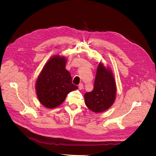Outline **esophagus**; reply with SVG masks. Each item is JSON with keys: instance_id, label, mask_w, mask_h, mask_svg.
<instances>
[{"instance_id": "1", "label": "esophagus", "mask_w": 156, "mask_h": 156, "mask_svg": "<svg viewBox=\"0 0 156 156\" xmlns=\"http://www.w3.org/2000/svg\"><path fill=\"white\" fill-rule=\"evenodd\" d=\"M78 88L80 90H82L83 89V85L82 83H80L78 85Z\"/></svg>"}]
</instances>
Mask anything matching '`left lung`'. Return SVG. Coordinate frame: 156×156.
Here are the masks:
<instances>
[{
  "label": "left lung",
  "instance_id": "left-lung-1",
  "mask_svg": "<svg viewBox=\"0 0 156 156\" xmlns=\"http://www.w3.org/2000/svg\"><path fill=\"white\" fill-rule=\"evenodd\" d=\"M116 85L112 71L101 62L97 67L92 92L84 95L87 108L94 112L108 109L116 99Z\"/></svg>",
  "mask_w": 156,
  "mask_h": 156
}]
</instances>
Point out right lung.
I'll return each instance as SVG.
<instances>
[{"mask_svg":"<svg viewBox=\"0 0 156 156\" xmlns=\"http://www.w3.org/2000/svg\"><path fill=\"white\" fill-rule=\"evenodd\" d=\"M66 58L55 55L44 66L37 80L36 92L40 102L48 109L61 105L67 95L78 88L66 69Z\"/></svg>","mask_w":156,"mask_h":156,"instance_id":"1","label":"right lung"}]
</instances>
